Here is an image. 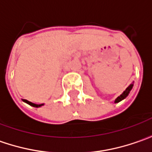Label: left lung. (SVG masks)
Listing matches in <instances>:
<instances>
[{
	"mask_svg": "<svg viewBox=\"0 0 152 152\" xmlns=\"http://www.w3.org/2000/svg\"><path fill=\"white\" fill-rule=\"evenodd\" d=\"M132 87H133V83H131V84L126 88V90L122 93V94L120 95V96H118L116 99H115V101H114V103H118L121 102L122 100H124V99H126L127 96H128V94H130V92H131V90L132 89Z\"/></svg>",
	"mask_w": 152,
	"mask_h": 152,
	"instance_id": "8db88e82",
	"label": "left lung"
}]
</instances>
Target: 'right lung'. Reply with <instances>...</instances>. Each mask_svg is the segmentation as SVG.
<instances>
[{
	"label": "right lung",
	"mask_w": 152,
	"mask_h": 152,
	"mask_svg": "<svg viewBox=\"0 0 152 152\" xmlns=\"http://www.w3.org/2000/svg\"><path fill=\"white\" fill-rule=\"evenodd\" d=\"M24 102L27 103L28 105H30V106H31V107H42L43 105H44V103L43 104H35V103H32L31 102H29V101H27V100H22Z\"/></svg>",
	"instance_id": "right-lung-1"
}]
</instances>
